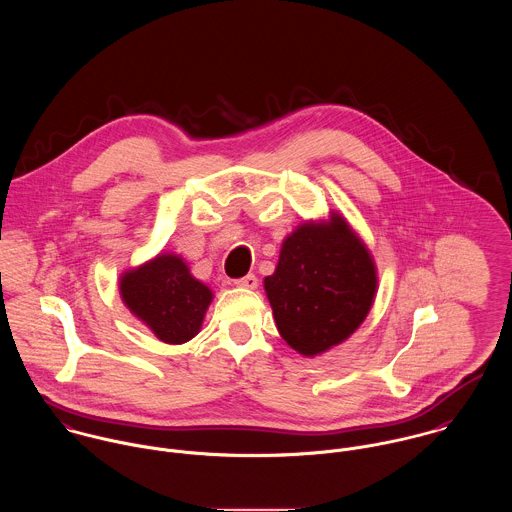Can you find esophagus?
I'll return each mask as SVG.
<instances>
[{
	"label": "esophagus",
	"mask_w": 512,
	"mask_h": 512,
	"mask_svg": "<svg viewBox=\"0 0 512 512\" xmlns=\"http://www.w3.org/2000/svg\"><path fill=\"white\" fill-rule=\"evenodd\" d=\"M234 284H236L238 288H248V290H254V288L258 286V278H256L254 274H248V276H244V278H238V280H234Z\"/></svg>",
	"instance_id": "34e87169"
}]
</instances>
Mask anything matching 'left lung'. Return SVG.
I'll use <instances>...</instances> for the list:
<instances>
[{"mask_svg": "<svg viewBox=\"0 0 512 512\" xmlns=\"http://www.w3.org/2000/svg\"><path fill=\"white\" fill-rule=\"evenodd\" d=\"M282 339L305 357L345 341L376 292L365 244L341 217L303 224L286 238L278 268L264 280Z\"/></svg>", "mask_w": 512, "mask_h": 512, "instance_id": "left-lung-1", "label": "left lung"}]
</instances>
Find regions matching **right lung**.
I'll list each match as a JSON object with an SVG mask.
<instances>
[{"instance_id":"right-lung-1","label":"right lung","mask_w":512,"mask_h":512,"mask_svg":"<svg viewBox=\"0 0 512 512\" xmlns=\"http://www.w3.org/2000/svg\"><path fill=\"white\" fill-rule=\"evenodd\" d=\"M122 299L165 343L193 339L213 299L211 290L195 280L185 262L161 254L142 268L124 274Z\"/></svg>"}]
</instances>
